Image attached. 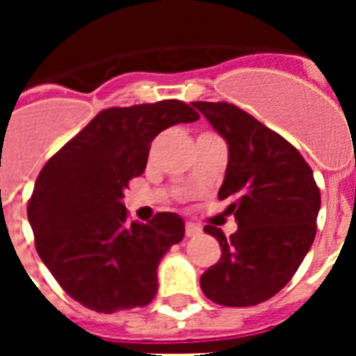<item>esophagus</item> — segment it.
I'll use <instances>...</instances> for the list:
<instances>
[{
	"label": "esophagus",
	"instance_id": "34e87169",
	"mask_svg": "<svg viewBox=\"0 0 356 356\" xmlns=\"http://www.w3.org/2000/svg\"><path fill=\"white\" fill-rule=\"evenodd\" d=\"M201 234V228L197 225H194V222H187L185 225V235L187 237H196V235Z\"/></svg>",
	"mask_w": 356,
	"mask_h": 356
}]
</instances>
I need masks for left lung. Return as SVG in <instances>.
<instances>
[{"label": "left lung", "mask_w": 356, "mask_h": 356, "mask_svg": "<svg viewBox=\"0 0 356 356\" xmlns=\"http://www.w3.org/2000/svg\"><path fill=\"white\" fill-rule=\"evenodd\" d=\"M228 144L219 200L229 203L237 232L219 241L221 259L201 275V291L225 307H253L291 282L316 237L319 187L301 153L276 131L229 103L194 102Z\"/></svg>", "instance_id": "left-lung-1"}]
</instances>
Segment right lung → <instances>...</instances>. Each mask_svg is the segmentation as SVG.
Segmentation results:
<instances>
[{"mask_svg": "<svg viewBox=\"0 0 356 356\" xmlns=\"http://www.w3.org/2000/svg\"><path fill=\"white\" fill-rule=\"evenodd\" d=\"M200 119L178 99L106 108L46 162L28 201L35 248L72 300L99 314L146 307L159 264L184 238L178 213L128 222L124 188L162 130Z\"/></svg>", "mask_w": 356, "mask_h": 356, "instance_id": "add662e5", "label": "right lung"}]
</instances>
